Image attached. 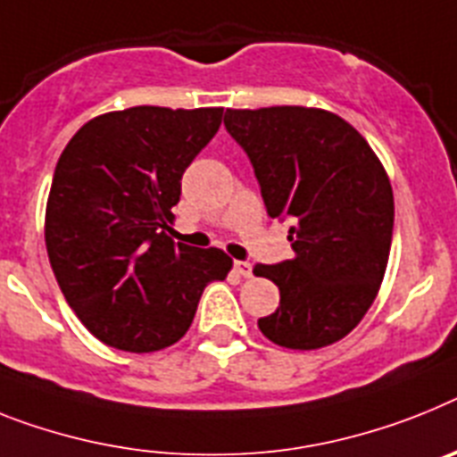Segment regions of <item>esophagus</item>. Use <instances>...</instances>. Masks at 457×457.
Masks as SVG:
<instances>
[{
  "instance_id": "obj_1",
  "label": "esophagus",
  "mask_w": 457,
  "mask_h": 457,
  "mask_svg": "<svg viewBox=\"0 0 457 457\" xmlns=\"http://www.w3.org/2000/svg\"><path fill=\"white\" fill-rule=\"evenodd\" d=\"M235 270H237V274L244 276V278H248V276H253V264L246 262V260H237V262H235Z\"/></svg>"
}]
</instances>
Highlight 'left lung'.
<instances>
[{"mask_svg": "<svg viewBox=\"0 0 457 457\" xmlns=\"http://www.w3.org/2000/svg\"><path fill=\"white\" fill-rule=\"evenodd\" d=\"M225 128L251 160L267 213L293 220L295 258L253 270L281 293L260 332L293 351L344 339L388 264L395 202L381 160L358 129L323 109H228Z\"/></svg>", "mask_w": 457, "mask_h": 457, "instance_id": "left-lung-1", "label": "left lung"}]
</instances>
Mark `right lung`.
Masks as SVG:
<instances>
[{"instance_id":"1","label":"right lung","mask_w":457,"mask_h":457,"mask_svg":"<svg viewBox=\"0 0 457 457\" xmlns=\"http://www.w3.org/2000/svg\"><path fill=\"white\" fill-rule=\"evenodd\" d=\"M220 118L222 109L111 111L86 122L57 160L48 260L67 304L106 346L153 353L176 344L204 287L232 270L220 248L167 235L183 171Z\"/></svg>"}]
</instances>
